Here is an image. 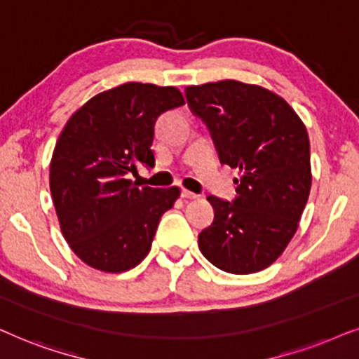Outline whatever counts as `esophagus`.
Instances as JSON below:
<instances>
[{
    "label": "esophagus",
    "instance_id": "1",
    "mask_svg": "<svg viewBox=\"0 0 359 359\" xmlns=\"http://www.w3.org/2000/svg\"><path fill=\"white\" fill-rule=\"evenodd\" d=\"M180 195H182L184 198H197L198 197L197 194L190 192V190H187V189H182V192H180Z\"/></svg>",
    "mask_w": 359,
    "mask_h": 359
}]
</instances>
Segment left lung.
Instances as JSON below:
<instances>
[{
	"label": "left lung",
	"instance_id": "8db88e82",
	"mask_svg": "<svg viewBox=\"0 0 359 359\" xmlns=\"http://www.w3.org/2000/svg\"><path fill=\"white\" fill-rule=\"evenodd\" d=\"M219 162L240 170L236 197L210 195L213 223L198 235L202 255L218 269H266L292 240L312 185L307 130L290 104L259 85L222 80L185 88Z\"/></svg>",
	"mask_w": 359,
	"mask_h": 359
}]
</instances>
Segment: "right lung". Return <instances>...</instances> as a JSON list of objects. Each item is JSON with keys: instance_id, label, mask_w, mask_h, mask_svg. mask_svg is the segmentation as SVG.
<instances>
[{"instance_id": "obj_1", "label": "right lung", "mask_w": 359, "mask_h": 359, "mask_svg": "<svg viewBox=\"0 0 359 359\" xmlns=\"http://www.w3.org/2000/svg\"><path fill=\"white\" fill-rule=\"evenodd\" d=\"M185 104L179 88L130 82L90 98L72 114L50 161L60 231L93 269L124 272L151 251L157 224L180 189L136 187L137 165L154 167L157 118Z\"/></svg>"}]
</instances>
